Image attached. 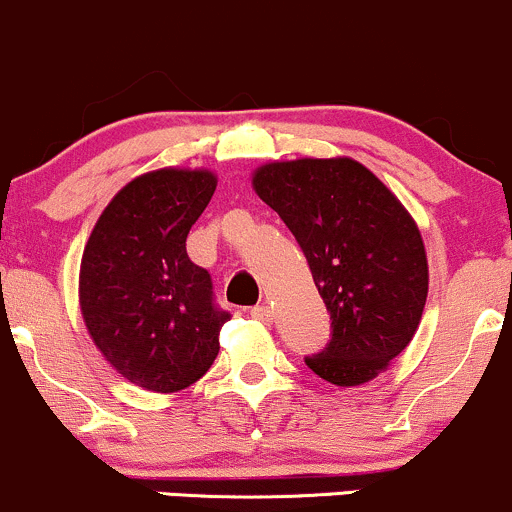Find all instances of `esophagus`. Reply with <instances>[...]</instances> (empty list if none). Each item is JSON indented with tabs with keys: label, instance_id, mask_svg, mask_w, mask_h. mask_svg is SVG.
Masks as SVG:
<instances>
[{
	"label": "esophagus",
	"instance_id": "1",
	"mask_svg": "<svg viewBox=\"0 0 512 512\" xmlns=\"http://www.w3.org/2000/svg\"><path fill=\"white\" fill-rule=\"evenodd\" d=\"M250 316L255 318V320H260V323H265V325H269L274 320V313H272V308L267 306V303H262V306H255L250 311Z\"/></svg>",
	"mask_w": 512,
	"mask_h": 512
}]
</instances>
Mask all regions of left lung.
<instances>
[{
    "label": "left lung",
    "mask_w": 512,
    "mask_h": 512,
    "mask_svg": "<svg viewBox=\"0 0 512 512\" xmlns=\"http://www.w3.org/2000/svg\"><path fill=\"white\" fill-rule=\"evenodd\" d=\"M252 189L299 240L333 320L328 347L306 364L335 386L376 379L423 318L430 274L418 223L352 157L267 162Z\"/></svg>",
    "instance_id": "obj_1"
}]
</instances>
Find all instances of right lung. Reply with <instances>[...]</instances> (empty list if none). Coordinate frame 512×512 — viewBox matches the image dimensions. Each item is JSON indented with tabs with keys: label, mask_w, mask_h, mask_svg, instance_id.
I'll use <instances>...</instances> for the list:
<instances>
[{
	"label": "right lung",
	"mask_w": 512,
	"mask_h": 512,
	"mask_svg": "<svg viewBox=\"0 0 512 512\" xmlns=\"http://www.w3.org/2000/svg\"><path fill=\"white\" fill-rule=\"evenodd\" d=\"M216 184L204 167L140 174L106 204L84 245L80 308L89 338L145 391L187 389L221 347L230 316L213 306L209 272L187 255L189 230Z\"/></svg>",
	"instance_id": "obj_1"
}]
</instances>
